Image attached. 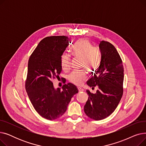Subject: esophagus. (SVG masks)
Instances as JSON below:
<instances>
[{"instance_id": "esophagus-1", "label": "esophagus", "mask_w": 146, "mask_h": 146, "mask_svg": "<svg viewBox=\"0 0 146 146\" xmlns=\"http://www.w3.org/2000/svg\"><path fill=\"white\" fill-rule=\"evenodd\" d=\"M78 90L79 92H83V89L82 88H78Z\"/></svg>"}]
</instances>
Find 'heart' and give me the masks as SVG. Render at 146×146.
Returning <instances> with one entry per match:
<instances>
[{
  "label": "heart",
  "instance_id": "obj_1",
  "mask_svg": "<svg viewBox=\"0 0 146 146\" xmlns=\"http://www.w3.org/2000/svg\"><path fill=\"white\" fill-rule=\"evenodd\" d=\"M73 55L82 58V67L89 71L95 72L101 64V57L99 52L93 48L89 41L86 39L78 40L72 48ZM61 67L63 70H67L70 66V58L66 54L62 55L60 61ZM87 79L85 71L73 72L68 76V79L76 85H82Z\"/></svg>",
  "mask_w": 146,
  "mask_h": 146
}]
</instances>
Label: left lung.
Listing matches in <instances>:
<instances>
[{
	"label": "left lung",
	"mask_w": 146,
	"mask_h": 146,
	"mask_svg": "<svg viewBox=\"0 0 146 146\" xmlns=\"http://www.w3.org/2000/svg\"><path fill=\"white\" fill-rule=\"evenodd\" d=\"M101 54V64L87 85L95 94L89 90L88 100L84 106L86 115L94 120H101L110 116L117 108L123 95L124 67L117 50L109 42L102 41L99 45Z\"/></svg>",
	"instance_id": "8db88e82"
}]
</instances>
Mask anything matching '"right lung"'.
Listing matches in <instances>:
<instances>
[{"label": "right lung", "mask_w": 146, "mask_h": 146, "mask_svg": "<svg viewBox=\"0 0 146 146\" xmlns=\"http://www.w3.org/2000/svg\"><path fill=\"white\" fill-rule=\"evenodd\" d=\"M66 36H51L44 38L31 55L28 64L25 89L35 111L49 120L61 117L78 89L68 83L55 89L52 79L61 72V56L69 44Z\"/></svg>", "instance_id": "right-lung-1"}]
</instances>
